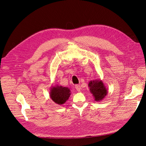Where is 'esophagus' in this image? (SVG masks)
<instances>
[{
  "mask_svg": "<svg viewBox=\"0 0 146 146\" xmlns=\"http://www.w3.org/2000/svg\"><path fill=\"white\" fill-rule=\"evenodd\" d=\"M75 89L77 90V91L80 92L81 90V86H80V84H76L75 86Z\"/></svg>",
  "mask_w": 146,
  "mask_h": 146,
  "instance_id": "34e87169",
  "label": "esophagus"
}]
</instances>
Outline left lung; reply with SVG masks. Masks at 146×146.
Wrapping results in <instances>:
<instances>
[{
  "instance_id": "obj_1",
  "label": "left lung",
  "mask_w": 146,
  "mask_h": 146,
  "mask_svg": "<svg viewBox=\"0 0 146 146\" xmlns=\"http://www.w3.org/2000/svg\"><path fill=\"white\" fill-rule=\"evenodd\" d=\"M88 86L95 101H101L107 95L108 90L100 79L91 80L88 84Z\"/></svg>"
}]
</instances>
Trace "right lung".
I'll return each mask as SVG.
<instances>
[{
  "label": "right lung",
  "mask_w": 146,
  "mask_h": 146,
  "mask_svg": "<svg viewBox=\"0 0 146 146\" xmlns=\"http://www.w3.org/2000/svg\"><path fill=\"white\" fill-rule=\"evenodd\" d=\"M71 94V90L68 87L56 85L55 86H51L50 97L56 104L62 105L66 102Z\"/></svg>",
  "instance_id": "obj_1"
}]
</instances>
